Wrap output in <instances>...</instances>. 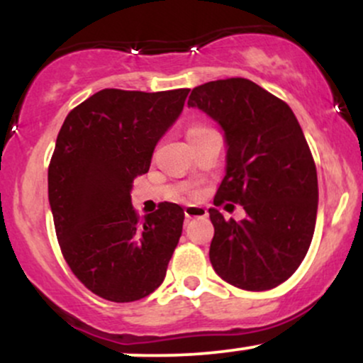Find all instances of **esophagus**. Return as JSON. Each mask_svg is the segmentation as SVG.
I'll list each match as a JSON object with an SVG mask.
<instances>
[{
    "mask_svg": "<svg viewBox=\"0 0 363 363\" xmlns=\"http://www.w3.org/2000/svg\"><path fill=\"white\" fill-rule=\"evenodd\" d=\"M184 215H186V218H199V216H206L208 211H206V208H203V206L187 205L184 208Z\"/></svg>",
    "mask_w": 363,
    "mask_h": 363,
    "instance_id": "esophagus-1",
    "label": "esophagus"
}]
</instances>
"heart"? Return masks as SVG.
I'll return each instance as SVG.
<instances>
[{
  "instance_id": "1",
  "label": "heart",
  "mask_w": 363,
  "mask_h": 363,
  "mask_svg": "<svg viewBox=\"0 0 363 363\" xmlns=\"http://www.w3.org/2000/svg\"><path fill=\"white\" fill-rule=\"evenodd\" d=\"M194 129H199V128H193V129H189V131H194Z\"/></svg>"
}]
</instances>
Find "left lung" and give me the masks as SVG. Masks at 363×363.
Returning <instances> with one entry per match:
<instances>
[{
  "mask_svg": "<svg viewBox=\"0 0 363 363\" xmlns=\"http://www.w3.org/2000/svg\"><path fill=\"white\" fill-rule=\"evenodd\" d=\"M187 106L223 131L227 165L215 206L232 201L245 210L240 222L208 210L211 266L237 289H274L301 266L318 216V172L301 124L285 102L245 78L196 86Z\"/></svg>",
  "mask_w": 363,
  "mask_h": 363,
  "instance_id": "8db88e82",
  "label": "left lung"
}]
</instances>
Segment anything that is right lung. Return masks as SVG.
I'll return each mask as SVG.
<instances>
[{
	"label": "right lung",
	"mask_w": 363,
	"mask_h": 363,
	"mask_svg": "<svg viewBox=\"0 0 363 363\" xmlns=\"http://www.w3.org/2000/svg\"><path fill=\"white\" fill-rule=\"evenodd\" d=\"M187 94L104 89L74 107L57 135L48 172L57 240L74 277L106 301H140L167 273L184 210L160 203L140 220L131 189Z\"/></svg>",
	"instance_id": "1"
}]
</instances>
